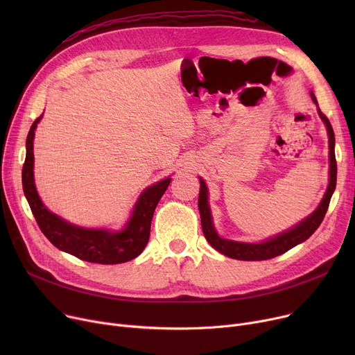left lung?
<instances>
[{"mask_svg": "<svg viewBox=\"0 0 355 355\" xmlns=\"http://www.w3.org/2000/svg\"><path fill=\"white\" fill-rule=\"evenodd\" d=\"M311 98L318 105L313 93L311 92ZM318 114L322 122L327 126V132L329 138V182L328 189L325 191V196L320 206L316 210L309 214L305 220L297 223L296 226L292 229L277 234L272 239H268L262 243H243V241H234L229 239H223L217 234L213 218H211V210L209 206V190L206 187V182L202 178H200V194H198V210H200V218H201V227L202 233L206 236L209 243L220 253L225 256H229L232 259L237 260H268L272 257H276L288 252L289 249L295 248L296 245L302 243L308 237L313 234V232L320 227L322 223L325 213L328 210L329 201L332 197V193L335 190V185H337V161H335V135L334 129L328 121V118L322 114L321 109L318 107Z\"/></svg>", "mask_w": 355, "mask_h": 355, "instance_id": "1", "label": "left lung"}]
</instances>
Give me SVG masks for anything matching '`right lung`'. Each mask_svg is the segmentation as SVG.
<instances>
[{"instance_id":"right-lung-1","label":"right lung","mask_w":355,"mask_h":355,"mask_svg":"<svg viewBox=\"0 0 355 355\" xmlns=\"http://www.w3.org/2000/svg\"><path fill=\"white\" fill-rule=\"evenodd\" d=\"M42 116L33 122L27 135V153L23 165V190L33 216L43 234L58 249L92 263L116 265L139 256L149 240L151 221L157 204L168 189V185H170L171 178L161 180L142 191L126 226L119 232L74 226L62 217L49 211L35 190L33 173V141L34 130Z\"/></svg>"}]
</instances>
